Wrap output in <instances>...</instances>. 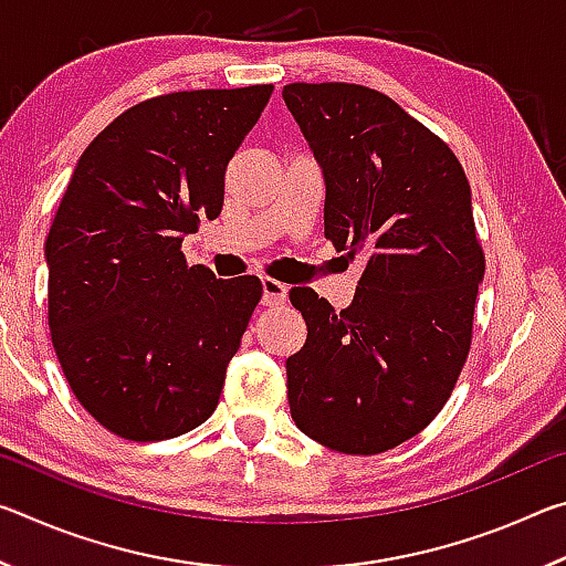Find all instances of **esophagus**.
<instances>
[{"label":"esophagus","instance_id":"esophagus-1","mask_svg":"<svg viewBox=\"0 0 566 566\" xmlns=\"http://www.w3.org/2000/svg\"><path fill=\"white\" fill-rule=\"evenodd\" d=\"M262 290H264V304H270V306L284 304L286 296H290V286L280 280H272V276H264Z\"/></svg>","mask_w":566,"mask_h":566}]
</instances>
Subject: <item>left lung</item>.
I'll list each match as a JSON object with an SVG mask.
<instances>
[{"mask_svg": "<svg viewBox=\"0 0 566 566\" xmlns=\"http://www.w3.org/2000/svg\"><path fill=\"white\" fill-rule=\"evenodd\" d=\"M282 97L327 181L324 237L364 260L347 310L290 292L306 322L286 359L290 411L334 452L381 454L442 411L472 347L484 276L472 189L447 142L387 94L294 82Z\"/></svg>", "mask_w": 566, "mask_h": 566, "instance_id": "1", "label": "left lung"}]
</instances>
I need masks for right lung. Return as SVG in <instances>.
Masks as SVG:
<instances>
[{"mask_svg":"<svg viewBox=\"0 0 566 566\" xmlns=\"http://www.w3.org/2000/svg\"><path fill=\"white\" fill-rule=\"evenodd\" d=\"M274 87L171 92L104 127L46 237L50 332L74 397L112 434L159 442L212 417L260 276L189 266L185 234L222 212L229 159Z\"/></svg>","mask_w":566,"mask_h":566,"instance_id":"add662e5","label":"right lung"}]
</instances>
